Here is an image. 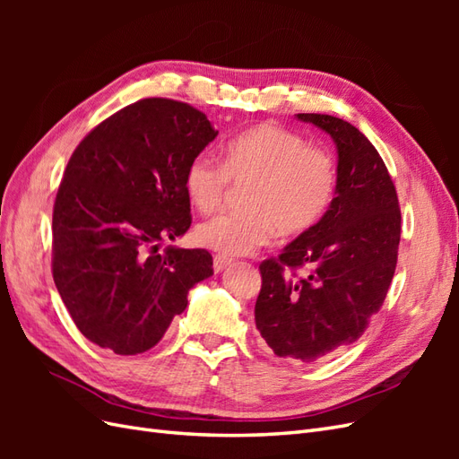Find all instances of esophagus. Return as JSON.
I'll return each instance as SVG.
<instances>
[{"instance_id": "34e87169", "label": "esophagus", "mask_w": 459, "mask_h": 459, "mask_svg": "<svg viewBox=\"0 0 459 459\" xmlns=\"http://www.w3.org/2000/svg\"><path fill=\"white\" fill-rule=\"evenodd\" d=\"M231 262H233V260H231L230 256H226V255H216V256H214V272L218 273V272H221V270H226Z\"/></svg>"}]
</instances>
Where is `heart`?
Instances as JSON below:
<instances>
[{
  "label": "heart",
  "instance_id": "heart-1",
  "mask_svg": "<svg viewBox=\"0 0 459 459\" xmlns=\"http://www.w3.org/2000/svg\"><path fill=\"white\" fill-rule=\"evenodd\" d=\"M230 182L247 184L245 211H228L197 228V241L226 255H247L283 235L312 230L331 206L337 187L335 162L295 132L258 124L226 143L221 164L199 155L187 166L184 187L191 204L212 212Z\"/></svg>",
  "mask_w": 459,
  "mask_h": 459
}]
</instances>
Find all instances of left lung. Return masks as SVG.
<instances>
[{"instance_id": "8db88e82", "label": "left lung", "mask_w": 459, "mask_h": 459, "mask_svg": "<svg viewBox=\"0 0 459 459\" xmlns=\"http://www.w3.org/2000/svg\"><path fill=\"white\" fill-rule=\"evenodd\" d=\"M337 147L335 197L324 218L260 264L255 322L273 354L310 364L364 335L396 270L398 195L383 159L351 122L300 113ZM299 267L307 270L297 278Z\"/></svg>"}]
</instances>
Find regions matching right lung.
<instances>
[{
	"instance_id": "right-lung-1",
	"label": "right lung",
	"mask_w": 459,
	"mask_h": 459,
	"mask_svg": "<svg viewBox=\"0 0 459 459\" xmlns=\"http://www.w3.org/2000/svg\"><path fill=\"white\" fill-rule=\"evenodd\" d=\"M218 135L206 115L149 97L74 149L53 206V281L82 335L120 356L152 349L211 277L204 248L159 247L191 226L184 176Z\"/></svg>"
}]
</instances>
